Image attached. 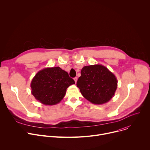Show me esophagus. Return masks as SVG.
I'll list each match as a JSON object with an SVG mask.
<instances>
[{"label": "esophagus", "instance_id": "obj_1", "mask_svg": "<svg viewBox=\"0 0 150 150\" xmlns=\"http://www.w3.org/2000/svg\"><path fill=\"white\" fill-rule=\"evenodd\" d=\"M74 81H75V83H76L77 80H78V78H77V77H75V78H74Z\"/></svg>", "mask_w": 150, "mask_h": 150}]
</instances>
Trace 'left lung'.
<instances>
[{
	"instance_id": "1",
	"label": "left lung",
	"mask_w": 150,
	"mask_h": 150,
	"mask_svg": "<svg viewBox=\"0 0 150 150\" xmlns=\"http://www.w3.org/2000/svg\"><path fill=\"white\" fill-rule=\"evenodd\" d=\"M76 85L83 97L94 104H103L114 96L117 87L115 75L102 65L85 66Z\"/></svg>"
}]
</instances>
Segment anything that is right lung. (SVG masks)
Returning a JSON list of instances; mask_svg holds the SVG:
<instances>
[{"mask_svg":"<svg viewBox=\"0 0 150 150\" xmlns=\"http://www.w3.org/2000/svg\"><path fill=\"white\" fill-rule=\"evenodd\" d=\"M75 84L68 73L60 67L46 68L38 71L31 82V94L45 105L58 104L65 97L67 89Z\"/></svg>","mask_w":150,"mask_h":150,"instance_id":"1","label":"right lung"}]
</instances>
